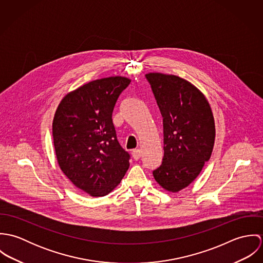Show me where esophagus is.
<instances>
[{
	"instance_id": "obj_1",
	"label": "esophagus",
	"mask_w": 263,
	"mask_h": 263,
	"mask_svg": "<svg viewBox=\"0 0 263 263\" xmlns=\"http://www.w3.org/2000/svg\"><path fill=\"white\" fill-rule=\"evenodd\" d=\"M132 155H133V158L137 161V160H139L141 158V150L140 149H136V150L132 152Z\"/></svg>"
}]
</instances>
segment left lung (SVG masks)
<instances>
[{"mask_svg": "<svg viewBox=\"0 0 263 263\" xmlns=\"http://www.w3.org/2000/svg\"><path fill=\"white\" fill-rule=\"evenodd\" d=\"M163 117L164 157L155 180L178 192L199 175L214 149L216 127L211 105L200 90L175 75H146Z\"/></svg>", "mask_w": 263, "mask_h": 263, "instance_id": "obj_1", "label": "left lung"}]
</instances>
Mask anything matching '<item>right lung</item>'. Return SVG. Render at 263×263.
Here are the masks:
<instances>
[{
	"mask_svg": "<svg viewBox=\"0 0 263 263\" xmlns=\"http://www.w3.org/2000/svg\"><path fill=\"white\" fill-rule=\"evenodd\" d=\"M130 79L115 76L91 81L69 92L52 120L57 160L70 181L91 196L116 187L129 167V155L117 139L114 105Z\"/></svg>",
	"mask_w": 263,
	"mask_h": 263,
	"instance_id": "obj_1",
	"label": "right lung"
}]
</instances>
